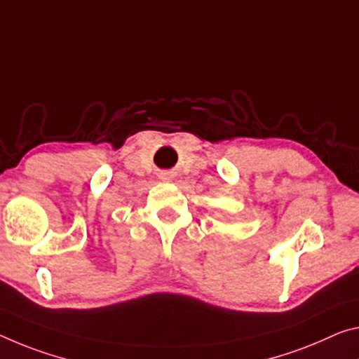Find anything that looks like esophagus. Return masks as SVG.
Wrapping results in <instances>:
<instances>
[{
    "label": "esophagus",
    "mask_w": 359,
    "mask_h": 359,
    "mask_svg": "<svg viewBox=\"0 0 359 359\" xmlns=\"http://www.w3.org/2000/svg\"><path fill=\"white\" fill-rule=\"evenodd\" d=\"M161 179H163V180H169V179H170V174H169V172H163V174H161Z\"/></svg>",
    "instance_id": "34e87169"
}]
</instances>
